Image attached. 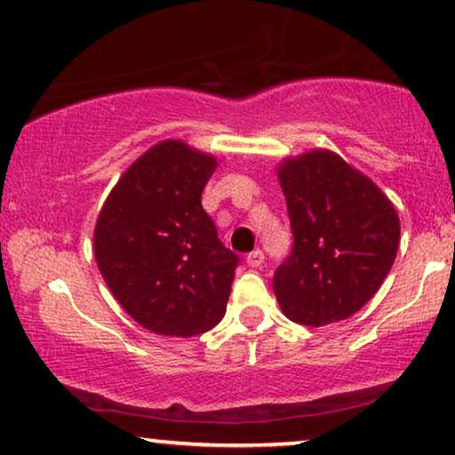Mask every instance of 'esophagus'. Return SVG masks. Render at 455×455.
I'll return each instance as SVG.
<instances>
[{
  "mask_svg": "<svg viewBox=\"0 0 455 455\" xmlns=\"http://www.w3.org/2000/svg\"><path fill=\"white\" fill-rule=\"evenodd\" d=\"M263 261H265V255H263V251H259V249L249 252V257H246V263H249L251 267H261Z\"/></svg>",
  "mask_w": 455,
  "mask_h": 455,
  "instance_id": "obj_1",
  "label": "esophagus"
}]
</instances>
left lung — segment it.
Returning a JSON list of instances; mask_svg holds the SVG:
<instances>
[{
    "label": "left lung",
    "instance_id": "obj_1",
    "mask_svg": "<svg viewBox=\"0 0 455 455\" xmlns=\"http://www.w3.org/2000/svg\"><path fill=\"white\" fill-rule=\"evenodd\" d=\"M278 180L294 235L274 274L288 320L326 326L357 314L399 249V217L379 186L330 150L284 158Z\"/></svg>",
    "mask_w": 455,
    "mask_h": 455
}]
</instances>
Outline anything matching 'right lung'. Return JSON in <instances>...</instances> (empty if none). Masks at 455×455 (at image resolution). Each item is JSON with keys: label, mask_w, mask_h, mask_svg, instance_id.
<instances>
[{"label": "right lung", "mask_w": 455, "mask_h": 455, "mask_svg": "<svg viewBox=\"0 0 455 455\" xmlns=\"http://www.w3.org/2000/svg\"><path fill=\"white\" fill-rule=\"evenodd\" d=\"M217 158L181 140L146 150L112 188L93 229L100 274L140 326L196 336L226 315L238 255L200 204Z\"/></svg>", "instance_id": "add662e5"}]
</instances>
